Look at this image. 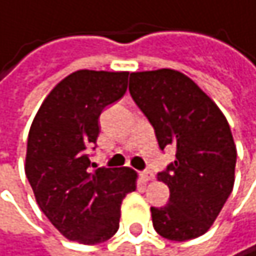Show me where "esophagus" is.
I'll return each instance as SVG.
<instances>
[{"label": "esophagus", "mask_w": 256, "mask_h": 256, "mask_svg": "<svg viewBox=\"0 0 256 256\" xmlns=\"http://www.w3.org/2000/svg\"><path fill=\"white\" fill-rule=\"evenodd\" d=\"M141 178H142L144 182H150V180H153V178H154V174H153V171L146 170V171H142V172H141Z\"/></svg>", "instance_id": "esophagus-1"}]
</instances>
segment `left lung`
Returning a JSON list of instances; mask_svg holds the SVG:
<instances>
[{"label": "left lung", "instance_id": "obj_1", "mask_svg": "<svg viewBox=\"0 0 256 256\" xmlns=\"http://www.w3.org/2000/svg\"><path fill=\"white\" fill-rule=\"evenodd\" d=\"M129 91L160 150L176 148V160L158 174L170 188V201L152 207L153 226L168 240L196 238L232 192L237 150L230 124L216 103L177 70L130 73Z\"/></svg>", "mask_w": 256, "mask_h": 256}]
</instances>
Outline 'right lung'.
<instances>
[{
  "label": "right lung",
  "mask_w": 256,
  "mask_h": 256,
  "mask_svg": "<svg viewBox=\"0 0 256 256\" xmlns=\"http://www.w3.org/2000/svg\"><path fill=\"white\" fill-rule=\"evenodd\" d=\"M127 72L78 70L42 103L28 134L25 174L40 210L68 240L97 244L120 226L121 201L136 189L130 168L91 171L102 110L127 90Z\"/></svg>",
  "instance_id": "right-lung-1"
}]
</instances>
